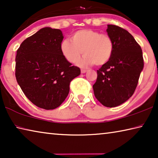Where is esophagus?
Segmentation results:
<instances>
[{"instance_id":"esophagus-1","label":"esophagus","mask_w":158,"mask_h":158,"mask_svg":"<svg viewBox=\"0 0 158 158\" xmlns=\"http://www.w3.org/2000/svg\"><path fill=\"white\" fill-rule=\"evenodd\" d=\"M87 71V70H84V69H82L81 70V73H85Z\"/></svg>"}]
</instances>
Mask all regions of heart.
<instances>
[{"mask_svg":"<svg viewBox=\"0 0 158 158\" xmlns=\"http://www.w3.org/2000/svg\"><path fill=\"white\" fill-rule=\"evenodd\" d=\"M60 53L69 63H75L82 52L83 57L76 61L80 67L92 65L102 66L110 61L114 51V43L110 35L91 29H82L64 40L60 45Z\"/></svg>","mask_w":158,"mask_h":158,"instance_id":"b5f03b06","label":"heart"}]
</instances>
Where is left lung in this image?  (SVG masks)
<instances>
[{
	"label": "left lung",
	"instance_id": "1",
	"mask_svg": "<svg viewBox=\"0 0 158 158\" xmlns=\"http://www.w3.org/2000/svg\"><path fill=\"white\" fill-rule=\"evenodd\" d=\"M106 32L114 41V51L110 61L97 71L93 90L102 105L115 107L133 95L144 63L141 48L128 31L108 25Z\"/></svg>",
	"mask_w": 158,
	"mask_h": 158
}]
</instances>
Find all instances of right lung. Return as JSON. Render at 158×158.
Returning a JSON list of instances; mask_svg holds the SVG:
<instances>
[{
  "mask_svg": "<svg viewBox=\"0 0 158 158\" xmlns=\"http://www.w3.org/2000/svg\"><path fill=\"white\" fill-rule=\"evenodd\" d=\"M63 39L60 30L47 27L24 40L17 51V82L31 102L47 110L63 103L70 82L81 74L60 53Z\"/></svg>",
  "mask_w": 158,
  "mask_h": 158,
  "instance_id": "obj_1",
  "label": "right lung"
}]
</instances>
